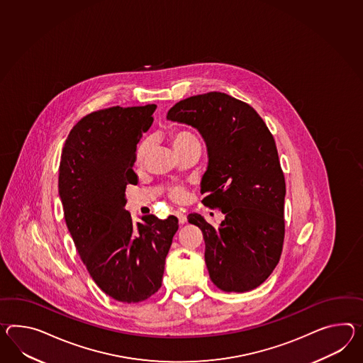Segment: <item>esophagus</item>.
I'll list each match as a JSON object with an SVG mask.
<instances>
[{
  "label": "esophagus",
  "mask_w": 363,
  "mask_h": 363,
  "mask_svg": "<svg viewBox=\"0 0 363 363\" xmlns=\"http://www.w3.org/2000/svg\"><path fill=\"white\" fill-rule=\"evenodd\" d=\"M174 216H177L178 223L179 224H185L186 223V216L184 213H181V211H174Z\"/></svg>",
  "instance_id": "1"
}]
</instances>
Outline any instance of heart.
<instances>
[{
  "mask_svg": "<svg viewBox=\"0 0 363 363\" xmlns=\"http://www.w3.org/2000/svg\"><path fill=\"white\" fill-rule=\"evenodd\" d=\"M191 140H195L194 136L191 133H186V131H177V133H173L170 135V142L172 145L176 152L181 150L185 144H187ZM150 150V143L144 142L139 145V148L136 150V162L138 164H142L143 160L147 156V152ZM170 196L172 199L174 201H182L185 198V190L182 187H174L172 191H170Z\"/></svg>",
  "mask_w": 363,
  "mask_h": 363,
  "instance_id": "b5f03b06",
  "label": "heart"
}]
</instances>
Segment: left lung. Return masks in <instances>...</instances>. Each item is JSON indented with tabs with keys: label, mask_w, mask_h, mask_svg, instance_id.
I'll use <instances>...</instances> for the list:
<instances>
[{
	"label": "left lung",
	"mask_w": 363,
	"mask_h": 363,
	"mask_svg": "<svg viewBox=\"0 0 363 363\" xmlns=\"http://www.w3.org/2000/svg\"><path fill=\"white\" fill-rule=\"evenodd\" d=\"M167 119L194 127L207 147L201 193L224 219L219 227L199 213L187 219L203 233L211 281L225 292L256 289L279 262L284 238L286 184L273 135L253 107L220 91L179 101Z\"/></svg>",
	"instance_id": "1"
}]
</instances>
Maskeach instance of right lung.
<instances>
[{
	"label": "right lung",
	"instance_id": "add662e5",
	"mask_svg": "<svg viewBox=\"0 0 363 363\" xmlns=\"http://www.w3.org/2000/svg\"><path fill=\"white\" fill-rule=\"evenodd\" d=\"M156 105L110 107L84 116L68 135L59 167V196L89 274L110 298L145 301L159 291L178 219L144 215L133 223L124 191L135 185L136 145Z\"/></svg>",
	"mask_w": 363,
	"mask_h": 363
}]
</instances>
